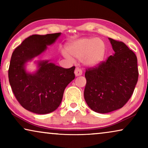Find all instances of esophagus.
<instances>
[{
    "label": "esophagus",
    "instance_id": "esophagus-1",
    "mask_svg": "<svg viewBox=\"0 0 148 148\" xmlns=\"http://www.w3.org/2000/svg\"><path fill=\"white\" fill-rule=\"evenodd\" d=\"M75 76L82 75V71L81 70L79 67H77L75 69Z\"/></svg>",
    "mask_w": 148,
    "mask_h": 148
}]
</instances>
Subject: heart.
Segmentation results:
<instances>
[{"label":"heart","instance_id":"1","mask_svg":"<svg viewBox=\"0 0 148 148\" xmlns=\"http://www.w3.org/2000/svg\"><path fill=\"white\" fill-rule=\"evenodd\" d=\"M64 57L72 60L73 58L82 59L89 66L98 65L104 60L106 54V46L100 39L86 38L76 40L62 51Z\"/></svg>","mask_w":148,"mask_h":148}]
</instances>
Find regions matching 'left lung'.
Masks as SVG:
<instances>
[{
  "instance_id": "8db88e82",
  "label": "left lung",
  "mask_w": 148,
  "mask_h": 148,
  "mask_svg": "<svg viewBox=\"0 0 148 148\" xmlns=\"http://www.w3.org/2000/svg\"><path fill=\"white\" fill-rule=\"evenodd\" d=\"M114 54L88 68L84 98L95 112L108 113L122 108L135 90L139 71L135 54L123 42L109 38Z\"/></svg>"
}]
</instances>
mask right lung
Masks as SVG:
<instances>
[{
  "instance_id": "obj_1",
  "label": "right lung",
  "mask_w": 148,
  "mask_h": 148,
  "mask_svg": "<svg viewBox=\"0 0 148 148\" xmlns=\"http://www.w3.org/2000/svg\"><path fill=\"white\" fill-rule=\"evenodd\" d=\"M60 33L30 36L12 54L9 80L16 99L24 108L36 114L53 112L61 103L64 89L75 79V66L65 69L48 61L39 62V69L27 73L24 65L40 55Z\"/></svg>"
}]
</instances>
